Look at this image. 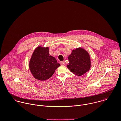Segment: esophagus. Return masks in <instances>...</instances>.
Masks as SVG:
<instances>
[{
	"label": "esophagus",
	"instance_id": "obj_1",
	"mask_svg": "<svg viewBox=\"0 0 121 121\" xmlns=\"http://www.w3.org/2000/svg\"><path fill=\"white\" fill-rule=\"evenodd\" d=\"M60 64L61 65H64L65 64V61H60Z\"/></svg>",
	"mask_w": 121,
	"mask_h": 121
}]
</instances>
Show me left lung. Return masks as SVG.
Segmentation results:
<instances>
[{
	"label": "left lung",
	"mask_w": 121,
	"mask_h": 121,
	"mask_svg": "<svg viewBox=\"0 0 121 121\" xmlns=\"http://www.w3.org/2000/svg\"><path fill=\"white\" fill-rule=\"evenodd\" d=\"M67 68L73 73L81 76L88 71L91 67L90 58L88 52L79 48L73 50L68 57Z\"/></svg>",
	"instance_id": "8db88e82"
}]
</instances>
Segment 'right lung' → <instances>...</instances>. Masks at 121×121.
I'll list each match as a JSON object with an SVG mask.
<instances>
[{
	"mask_svg": "<svg viewBox=\"0 0 121 121\" xmlns=\"http://www.w3.org/2000/svg\"><path fill=\"white\" fill-rule=\"evenodd\" d=\"M29 65L35 78L42 81L49 79L60 65L54 57L50 55L49 48L39 46L33 52Z\"/></svg>",
	"mask_w": 121,
	"mask_h": 121,
	"instance_id": "obj_1",
	"label": "right lung"
}]
</instances>
